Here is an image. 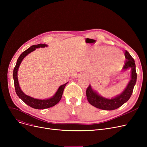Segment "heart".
<instances>
[{
	"label": "heart",
	"mask_w": 147,
	"mask_h": 147,
	"mask_svg": "<svg viewBox=\"0 0 147 147\" xmlns=\"http://www.w3.org/2000/svg\"><path fill=\"white\" fill-rule=\"evenodd\" d=\"M123 64V58L120 52L114 51L109 53L105 60L106 68L109 71H114L120 68Z\"/></svg>",
	"instance_id": "1"
}]
</instances>
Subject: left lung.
I'll return each mask as SVG.
<instances>
[{
    "label": "left lung",
    "instance_id": "1",
    "mask_svg": "<svg viewBox=\"0 0 147 147\" xmlns=\"http://www.w3.org/2000/svg\"><path fill=\"white\" fill-rule=\"evenodd\" d=\"M125 57L126 58L125 64L123 69L131 68V80L128 83L127 87L120 95L113 99H106L97 94L89 85L86 89V96L88 101L92 105L97 109L104 110H113L118 109L123 104L126 102L132 94L135 84L136 82L137 74L136 71V65L134 58L130 53L125 51Z\"/></svg>",
    "mask_w": 147,
    "mask_h": 147
}]
</instances>
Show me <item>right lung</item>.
<instances>
[{"label":"right lung","instance_id":"obj_1","mask_svg":"<svg viewBox=\"0 0 147 147\" xmlns=\"http://www.w3.org/2000/svg\"><path fill=\"white\" fill-rule=\"evenodd\" d=\"M45 46H47V45L45 44H38V45H34L31 46L28 49L26 50L24 52H23L19 58H18V60L17 61V64L15 67H14L13 69V78L14 80V86H15V92H16L17 95L19 96L20 98L22 99V101H24L26 104L29 105L30 107L33 108V109H38V110H42V109H48V108L52 107L54 105H55L57 104H58L59 101L61 100L62 96H63V94L64 92V89L65 88V86H66V84H67L65 83L64 84H63L61 85L58 89L57 92H56V94H55L52 98H49L48 99H34L33 98L30 97L29 96L26 95L24 92H22V91L21 90L20 86H19V83L18 80V78H17V72H18V69L19 68V66L21 63V61L22 59H24V58L27 55L28 53H30L31 52H33L34 51L36 48H44Z\"/></svg>","mask_w":147,"mask_h":147}]
</instances>
